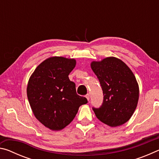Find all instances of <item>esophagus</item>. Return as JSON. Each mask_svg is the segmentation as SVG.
<instances>
[{
  "mask_svg": "<svg viewBox=\"0 0 159 159\" xmlns=\"http://www.w3.org/2000/svg\"><path fill=\"white\" fill-rule=\"evenodd\" d=\"M85 98H87V99H88V101H89L90 100V95H89V94H87V95H85Z\"/></svg>",
  "mask_w": 159,
  "mask_h": 159,
  "instance_id": "34e87169",
  "label": "esophagus"
}]
</instances>
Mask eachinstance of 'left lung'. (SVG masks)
<instances>
[{
	"label": "left lung",
	"mask_w": 159,
	"mask_h": 159,
	"mask_svg": "<svg viewBox=\"0 0 159 159\" xmlns=\"http://www.w3.org/2000/svg\"><path fill=\"white\" fill-rule=\"evenodd\" d=\"M90 66L104 95L102 105L93 108L96 117L111 127L124 124L133 116L139 99V85L133 71L114 57L93 61Z\"/></svg>",
	"instance_id": "1"
}]
</instances>
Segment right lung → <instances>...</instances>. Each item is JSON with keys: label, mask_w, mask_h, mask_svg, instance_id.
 <instances>
[{"label": "right lung", "mask_w": 159, "mask_h": 159, "mask_svg": "<svg viewBox=\"0 0 159 159\" xmlns=\"http://www.w3.org/2000/svg\"><path fill=\"white\" fill-rule=\"evenodd\" d=\"M74 59L52 57L38 66L29 78L26 93L34 114L45 127L62 130L76 116L79 108L88 103L78 95L69 74L76 66Z\"/></svg>", "instance_id": "obj_1"}]
</instances>
